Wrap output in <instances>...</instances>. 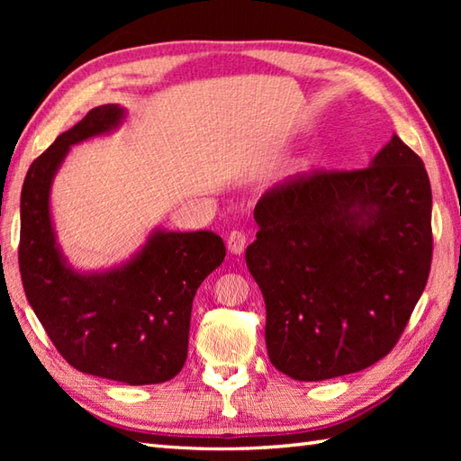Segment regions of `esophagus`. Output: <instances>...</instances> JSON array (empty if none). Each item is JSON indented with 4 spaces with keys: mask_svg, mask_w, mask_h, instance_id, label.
Masks as SVG:
<instances>
[{
    "mask_svg": "<svg viewBox=\"0 0 461 461\" xmlns=\"http://www.w3.org/2000/svg\"><path fill=\"white\" fill-rule=\"evenodd\" d=\"M246 241H248V236L241 230H233L228 233V249L231 253H236V256L246 249Z\"/></svg>",
    "mask_w": 461,
    "mask_h": 461,
    "instance_id": "obj_1",
    "label": "esophagus"
}]
</instances>
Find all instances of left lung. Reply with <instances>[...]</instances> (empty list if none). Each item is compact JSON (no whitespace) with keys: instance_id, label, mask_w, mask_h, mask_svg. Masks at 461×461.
Instances as JSON below:
<instances>
[{"instance_id":"1","label":"left lung","mask_w":461,"mask_h":461,"mask_svg":"<svg viewBox=\"0 0 461 461\" xmlns=\"http://www.w3.org/2000/svg\"><path fill=\"white\" fill-rule=\"evenodd\" d=\"M248 269L271 365L315 382L365 370L402 335L432 266V190L394 134L368 168L287 178L256 205Z\"/></svg>"}]
</instances>
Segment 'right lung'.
Segmentation results:
<instances>
[{
  "label": "right lung",
  "mask_w": 461,
  "mask_h": 461,
  "mask_svg": "<svg viewBox=\"0 0 461 461\" xmlns=\"http://www.w3.org/2000/svg\"><path fill=\"white\" fill-rule=\"evenodd\" d=\"M122 116L119 104L96 106L29 166L19 271L29 305L68 365L131 386L158 384L178 375L188 357L192 301L221 266V238L158 230L122 267L83 276L65 263L49 213V190L68 149L116 129Z\"/></svg>",
  "instance_id": "add662e5"
}]
</instances>
